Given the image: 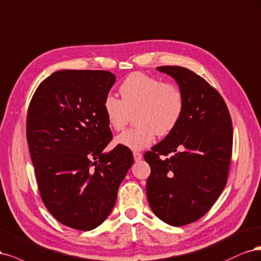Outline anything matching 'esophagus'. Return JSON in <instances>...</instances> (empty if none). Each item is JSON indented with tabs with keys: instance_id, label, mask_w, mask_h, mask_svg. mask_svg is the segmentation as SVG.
<instances>
[{
	"instance_id": "esophagus-1",
	"label": "esophagus",
	"mask_w": 261,
	"mask_h": 261,
	"mask_svg": "<svg viewBox=\"0 0 261 261\" xmlns=\"http://www.w3.org/2000/svg\"><path fill=\"white\" fill-rule=\"evenodd\" d=\"M133 157H134V161L139 162V161H141V159H142L143 155L140 152H133Z\"/></svg>"
}]
</instances>
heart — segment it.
<instances>
[{
  "label": "heart",
  "instance_id": "1",
  "mask_svg": "<svg viewBox=\"0 0 261 261\" xmlns=\"http://www.w3.org/2000/svg\"><path fill=\"white\" fill-rule=\"evenodd\" d=\"M121 99L107 94L103 100V113L107 124L115 131L122 130L134 115V129L115 139L117 145L140 150L154 142L156 136L166 137L179 124L184 113V97L172 83L142 72H133L119 88Z\"/></svg>",
  "mask_w": 261,
  "mask_h": 261
}]
</instances>
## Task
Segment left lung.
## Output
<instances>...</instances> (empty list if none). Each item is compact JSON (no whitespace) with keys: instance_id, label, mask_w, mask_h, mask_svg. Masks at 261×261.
Listing matches in <instances>:
<instances>
[{"instance_id":"8db88e82","label":"left lung","mask_w":261,"mask_h":261,"mask_svg":"<svg viewBox=\"0 0 261 261\" xmlns=\"http://www.w3.org/2000/svg\"><path fill=\"white\" fill-rule=\"evenodd\" d=\"M184 97L176 128L144 158L150 167L148 204L164 222L181 226L198 220L213 207L228 179L233 129L223 98L195 72L179 66H161ZM174 153L168 159L160 155Z\"/></svg>"}]
</instances>
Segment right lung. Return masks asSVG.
Wrapping results in <instances>:
<instances>
[{"label": "right lung", "instance_id": "obj_1", "mask_svg": "<svg viewBox=\"0 0 261 261\" xmlns=\"http://www.w3.org/2000/svg\"><path fill=\"white\" fill-rule=\"evenodd\" d=\"M115 81L106 70H60L40 83L29 105L27 141L41 198L75 230L106 219L133 164L129 148L104 152L113 136L103 100Z\"/></svg>", "mask_w": 261, "mask_h": 261}]
</instances>
